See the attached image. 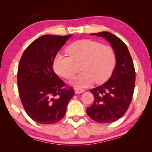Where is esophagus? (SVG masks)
<instances>
[{
	"mask_svg": "<svg viewBox=\"0 0 152 152\" xmlns=\"http://www.w3.org/2000/svg\"><path fill=\"white\" fill-rule=\"evenodd\" d=\"M74 91H75V93L76 94L83 93L85 91V90L83 89H79V88H75L74 89Z\"/></svg>",
	"mask_w": 152,
	"mask_h": 152,
	"instance_id": "1",
	"label": "esophagus"
}]
</instances>
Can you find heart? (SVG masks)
I'll use <instances>...</instances> for the list:
<instances>
[{
    "instance_id": "b5f03b06",
    "label": "heart",
    "mask_w": 152,
    "mask_h": 152,
    "mask_svg": "<svg viewBox=\"0 0 152 152\" xmlns=\"http://www.w3.org/2000/svg\"><path fill=\"white\" fill-rule=\"evenodd\" d=\"M68 56L57 55L54 68L60 76L72 79L80 65L83 72L74 81L75 86L85 87L94 83L101 84L107 80L114 71L116 56L112 48L94 40L83 39L69 45L66 49Z\"/></svg>"
}]
</instances>
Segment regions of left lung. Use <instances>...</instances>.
<instances>
[{
	"mask_svg": "<svg viewBox=\"0 0 152 152\" xmlns=\"http://www.w3.org/2000/svg\"><path fill=\"white\" fill-rule=\"evenodd\" d=\"M91 35L101 36L110 42L116 56V65L105 83L90 90L94 102L87 109V112L98 123H112L124 116L131 103L135 86V69L127 45L118 37L108 31Z\"/></svg>",
	"mask_w": 152,
	"mask_h": 152,
	"instance_id": "8db88e82",
	"label": "left lung"
}]
</instances>
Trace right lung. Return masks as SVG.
<instances>
[{
    "mask_svg": "<svg viewBox=\"0 0 152 152\" xmlns=\"http://www.w3.org/2000/svg\"><path fill=\"white\" fill-rule=\"evenodd\" d=\"M44 35L23 52L17 75L18 92L25 112L36 123L50 125L65 115L74 89L56 74L53 63L57 53L71 37Z\"/></svg>",
    "mask_w": 152,
    "mask_h": 152,
    "instance_id": "add662e5",
    "label": "right lung"
}]
</instances>
